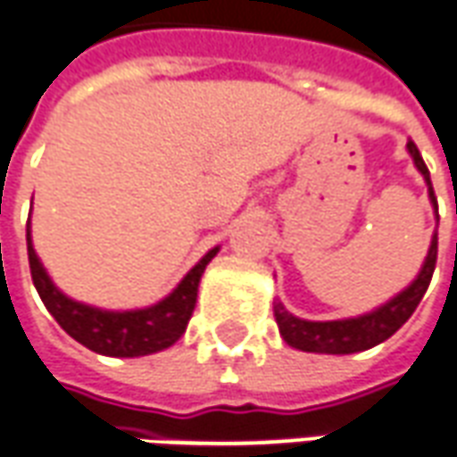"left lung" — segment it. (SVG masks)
<instances>
[{
    "label": "left lung",
    "instance_id": "obj_1",
    "mask_svg": "<svg viewBox=\"0 0 457 457\" xmlns=\"http://www.w3.org/2000/svg\"><path fill=\"white\" fill-rule=\"evenodd\" d=\"M408 153L413 155L416 168L426 178L430 203L438 210L428 168H426L413 140H408ZM436 260H438V235H433L428 257L423 262V270L413 279V284L398 296H394L388 304L376 309L371 314H363V317L341 319V321H306V319L292 317L279 302H274V319H277L279 334L289 346L299 351H314V353H356V351L371 349L388 337H394L395 331L403 327L411 314L416 312V306L420 304V299L428 289L430 277L436 270Z\"/></svg>",
    "mask_w": 457,
    "mask_h": 457
}]
</instances>
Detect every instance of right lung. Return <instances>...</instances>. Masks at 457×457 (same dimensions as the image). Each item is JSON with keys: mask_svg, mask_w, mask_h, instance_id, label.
<instances>
[{"mask_svg": "<svg viewBox=\"0 0 457 457\" xmlns=\"http://www.w3.org/2000/svg\"><path fill=\"white\" fill-rule=\"evenodd\" d=\"M27 250L34 287L51 317L59 321V327L79 344H84L86 349L104 353V356H123V359L168 349L183 337L195 309L200 277L205 272L207 262L218 254V247L207 252L205 257L185 274V279L178 284L173 295L165 296L155 306L136 309V312H101V309L79 304L69 296H63L51 284L49 274L44 272L39 257L31 247L29 229Z\"/></svg>", "mask_w": 457, "mask_h": 457, "instance_id": "right-lung-1", "label": "right lung"}]
</instances>
